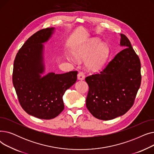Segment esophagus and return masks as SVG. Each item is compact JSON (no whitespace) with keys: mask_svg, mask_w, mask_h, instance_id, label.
<instances>
[{"mask_svg":"<svg viewBox=\"0 0 154 154\" xmlns=\"http://www.w3.org/2000/svg\"><path fill=\"white\" fill-rule=\"evenodd\" d=\"M77 79L79 80H82L85 79V74H84V72L82 71H80L79 72L78 75H77Z\"/></svg>","mask_w":154,"mask_h":154,"instance_id":"34e87169","label":"esophagus"}]
</instances>
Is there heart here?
<instances>
[{
    "instance_id": "obj_1",
    "label": "heart",
    "mask_w": 154,
    "mask_h": 154,
    "mask_svg": "<svg viewBox=\"0 0 154 154\" xmlns=\"http://www.w3.org/2000/svg\"><path fill=\"white\" fill-rule=\"evenodd\" d=\"M109 55L108 46L97 38H92L80 47L75 53V57L80 60H86V66L92 71L101 69L106 62Z\"/></svg>"
}]
</instances>
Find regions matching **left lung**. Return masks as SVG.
<instances>
[{
    "instance_id": "1",
    "label": "left lung",
    "mask_w": 154,
    "mask_h": 154,
    "mask_svg": "<svg viewBox=\"0 0 154 154\" xmlns=\"http://www.w3.org/2000/svg\"><path fill=\"white\" fill-rule=\"evenodd\" d=\"M119 52L103 70L85 78L86 106L95 118L109 120L123 116L134 105L141 84L140 61L130 40L120 34Z\"/></svg>"
}]
</instances>
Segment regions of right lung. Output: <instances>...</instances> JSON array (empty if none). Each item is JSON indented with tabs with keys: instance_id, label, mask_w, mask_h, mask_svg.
<instances>
[{
	"instance_id": "obj_1",
	"label": "right lung",
	"mask_w": 154,
	"mask_h": 154,
	"mask_svg": "<svg viewBox=\"0 0 154 154\" xmlns=\"http://www.w3.org/2000/svg\"><path fill=\"white\" fill-rule=\"evenodd\" d=\"M54 28L38 30L30 37L14 60L12 82L22 108L28 114L41 119H52L64 109L63 95L77 81V71L61 74L48 73L44 77V45Z\"/></svg>"
}]
</instances>
